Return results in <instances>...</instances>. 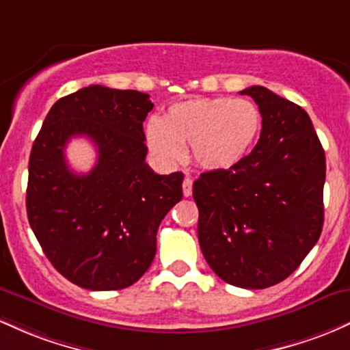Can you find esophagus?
Returning a JSON list of instances; mask_svg holds the SVG:
<instances>
[{"instance_id": "34e87169", "label": "esophagus", "mask_w": 350, "mask_h": 350, "mask_svg": "<svg viewBox=\"0 0 350 350\" xmlns=\"http://www.w3.org/2000/svg\"><path fill=\"white\" fill-rule=\"evenodd\" d=\"M182 187H183V195L190 196L191 195V190H193V180L188 178V176H187V178L183 180V185Z\"/></svg>"}]
</instances>
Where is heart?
<instances>
[{
    "instance_id": "heart-1",
    "label": "heart",
    "mask_w": 350,
    "mask_h": 350,
    "mask_svg": "<svg viewBox=\"0 0 350 350\" xmlns=\"http://www.w3.org/2000/svg\"><path fill=\"white\" fill-rule=\"evenodd\" d=\"M261 131V112L254 102L234 97H196L170 105L162 122L147 124V144L160 162L178 163L182 145L205 170H228L246 159Z\"/></svg>"
}]
</instances>
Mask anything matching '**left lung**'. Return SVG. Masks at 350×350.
<instances>
[{
  "mask_svg": "<svg viewBox=\"0 0 350 350\" xmlns=\"http://www.w3.org/2000/svg\"><path fill=\"white\" fill-rule=\"evenodd\" d=\"M239 94L258 104L261 135L237 167L193 183L198 241L223 281L265 289L296 271L321 237L325 155L304 109L262 85Z\"/></svg>",
  "mask_w": 350,
  "mask_h": 350,
  "instance_id": "obj_1",
  "label": "left lung"
}]
</instances>
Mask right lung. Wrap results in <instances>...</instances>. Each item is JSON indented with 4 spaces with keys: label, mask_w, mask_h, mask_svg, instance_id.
<instances>
[{
    "label": "right lung",
    "mask_w": 350,
    "mask_h": 350,
    "mask_svg": "<svg viewBox=\"0 0 350 350\" xmlns=\"http://www.w3.org/2000/svg\"><path fill=\"white\" fill-rule=\"evenodd\" d=\"M148 94L89 85L51 107L29 157L26 210L51 265L92 291L132 286L150 268L157 230L183 196L182 172L145 163L142 122ZM85 136L98 162L84 176L65 162V145Z\"/></svg>",
    "instance_id": "obj_1"
}]
</instances>
